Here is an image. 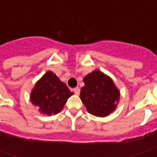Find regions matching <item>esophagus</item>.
I'll return each instance as SVG.
<instances>
[{"label": "esophagus", "instance_id": "1", "mask_svg": "<svg viewBox=\"0 0 157 157\" xmlns=\"http://www.w3.org/2000/svg\"><path fill=\"white\" fill-rule=\"evenodd\" d=\"M73 92H75L76 95H79L80 94V88L79 87H75V88L73 89Z\"/></svg>", "mask_w": 157, "mask_h": 157}]
</instances>
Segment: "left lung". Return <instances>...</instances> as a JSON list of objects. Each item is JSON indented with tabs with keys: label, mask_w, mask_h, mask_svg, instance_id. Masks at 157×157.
<instances>
[{
	"label": "left lung",
	"mask_w": 157,
	"mask_h": 157,
	"mask_svg": "<svg viewBox=\"0 0 157 157\" xmlns=\"http://www.w3.org/2000/svg\"><path fill=\"white\" fill-rule=\"evenodd\" d=\"M83 82L80 98L91 114L106 117L115 110L120 93L109 76L96 70L86 75Z\"/></svg>",
	"instance_id": "left-lung-1"
}]
</instances>
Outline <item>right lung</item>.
Wrapping results in <instances>:
<instances>
[{
	"label": "right lung",
	"instance_id": "1",
	"mask_svg": "<svg viewBox=\"0 0 157 157\" xmlns=\"http://www.w3.org/2000/svg\"><path fill=\"white\" fill-rule=\"evenodd\" d=\"M73 94L57 75L48 71L37 82L30 99L41 113L51 116L60 112Z\"/></svg>",
	"mask_w": 157,
	"mask_h": 157
}]
</instances>
